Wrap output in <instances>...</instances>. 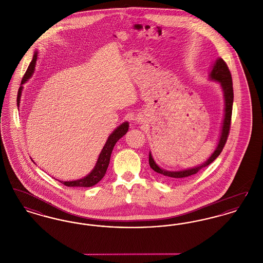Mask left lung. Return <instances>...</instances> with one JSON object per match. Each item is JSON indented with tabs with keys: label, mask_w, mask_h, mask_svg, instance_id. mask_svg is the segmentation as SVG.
I'll use <instances>...</instances> for the list:
<instances>
[{
	"label": "left lung",
	"mask_w": 263,
	"mask_h": 263,
	"mask_svg": "<svg viewBox=\"0 0 263 263\" xmlns=\"http://www.w3.org/2000/svg\"><path fill=\"white\" fill-rule=\"evenodd\" d=\"M209 79L220 84L221 88L223 89V95H224V102H225L224 117H223L221 133H220L218 144H217L214 152L211 154V156L204 163L198 164L196 166L190 167V168L181 170V171L163 170L161 166L158 165V163H156L150 152L149 153V163H150L151 168L153 171H155L157 174L166 178L167 180L180 181V180L187 179L188 177H190L192 175H196L202 168H204L205 166L213 163L217 159V157L221 154V152L223 151V148L225 146L228 135H229V131H230V126H231L233 101H234V90H233V82H232L231 72H230L225 61L222 58H218V59H216L215 62L213 63V65L211 66V71L209 73Z\"/></svg>",
	"instance_id": "obj_1"
}]
</instances>
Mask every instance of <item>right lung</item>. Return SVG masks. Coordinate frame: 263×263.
Returning a JSON list of instances; mask_svg holds the SVG:
<instances>
[{"label": "right lung", "instance_id": "add662e5", "mask_svg": "<svg viewBox=\"0 0 263 263\" xmlns=\"http://www.w3.org/2000/svg\"><path fill=\"white\" fill-rule=\"evenodd\" d=\"M38 52H34L32 61L29 64L28 69L25 72V77L22 81V85H24L26 83V81L31 78V76L33 75L34 73V69H35V64L37 61ZM24 87L21 86L18 88V93H17V106H20L21 103V98H22V92H23ZM129 129V123L125 121L122 124L118 126L116 129L113 130L112 133L108 136L102 150L100 152L99 159L96 163L95 167L91 170V172L86 175L83 178L77 179V180H72V181H63V180H59L61 183L66 186H70V187H90L96 185L98 182H100L101 178L104 176L106 170L108 167L109 164V161H110V157H111V153H112L113 148L116 144V142L121 137H123L127 133Z\"/></svg>", "mask_w": 263, "mask_h": 263}]
</instances>
